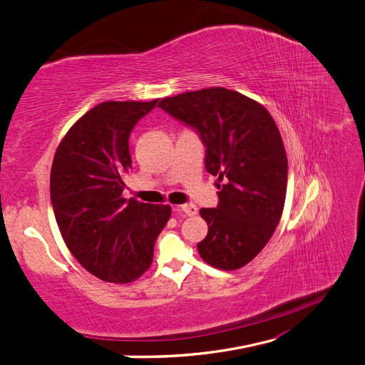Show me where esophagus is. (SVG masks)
<instances>
[{"label": "esophagus", "instance_id": "esophagus-1", "mask_svg": "<svg viewBox=\"0 0 365 365\" xmlns=\"http://www.w3.org/2000/svg\"><path fill=\"white\" fill-rule=\"evenodd\" d=\"M174 210L185 212V216H195V214H197V207H195V205H192V203L177 205V207H174Z\"/></svg>", "mask_w": 365, "mask_h": 365}]
</instances>
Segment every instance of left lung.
<instances>
[{"instance_id": "obj_1", "label": "left lung", "mask_w": 365, "mask_h": 365, "mask_svg": "<svg viewBox=\"0 0 365 365\" xmlns=\"http://www.w3.org/2000/svg\"><path fill=\"white\" fill-rule=\"evenodd\" d=\"M158 106L199 130L207 171L223 182L217 208L200 210L208 223L200 257L223 272L245 267L284 211L288 162L276 121L259 101L225 88L183 92Z\"/></svg>"}]
</instances>
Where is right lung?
<instances>
[{
  "instance_id": "obj_1",
  "label": "right lung",
  "mask_w": 365,
  "mask_h": 365,
  "mask_svg": "<svg viewBox=\"0 0 365 365\" xmlns=\"http://www.w3.org/2000/svg\"><path fill=\"white\" fill-rule=\"evenodd\" d=\"M153 101H103L63 137L51 170V200L64 244L91 274L129 284L151 267L170 205L125 199L133 168L129 134Z\"/></svg>"
}]
</instances>
